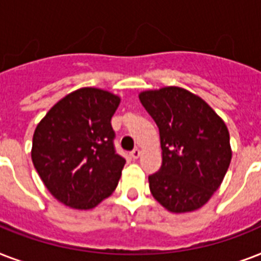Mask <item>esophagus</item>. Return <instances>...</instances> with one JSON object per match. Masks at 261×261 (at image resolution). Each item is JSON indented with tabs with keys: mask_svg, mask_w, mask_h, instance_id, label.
Listing matches in <instances>:
<instances>
[{
	"mask_svg": "<svg viewBox=\"0 0 261 261\" xmlns=\"http://www.w3.org/2000/svg\"><path fill=\"white\" fill-rule=\"evenodd\" d=\"M130 155H131V159L137 160L139 155H141V150H139V149H134L133 151H130Z\"/></svg>",
	"mask_w": 261,
	"mask_h": 261,
	"instance_id": "obj_1",
	"label": "esophagus"
}]
</instances>
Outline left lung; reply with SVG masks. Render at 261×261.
<instances>
[{
	"label": "left lung",
	"instance_id": "8db88e82",
	"mask_svg": "<svg viewBox=\"0 0 261 261\" xmlns=\"http://www.w3.org/2000/svg\"><path fill=\"white\" fill-rule=\"evenodd\" d=\"M139 100L160 130L163 165L149 176L151 195L172 213L198 210L230 165L229 131L204 100L177 87L146 90Z\"/></svg>",
	"mask_w": 261,
	"mask_h": 261
}]
</instances>
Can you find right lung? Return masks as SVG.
<instances>
[{
	"instance_id": "right-lung-1",
	"label": "right lung",
	"mask_w": 261,
	"mask_h": 261,
	"mask_svg": "<svg viewBox=\"0 0 261 261\" xmlns=\"http://www.w3.org/2000/svg\"><path fill=\"white\" fill-rule=\"evenodd\" d=\"M120 98L81 88L59 100L36 127L32 163L59 202L89 210L118 186L126 160L115 150L111 118Z\"/></svg>"
}]
</instances>
